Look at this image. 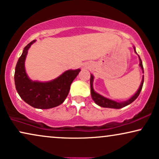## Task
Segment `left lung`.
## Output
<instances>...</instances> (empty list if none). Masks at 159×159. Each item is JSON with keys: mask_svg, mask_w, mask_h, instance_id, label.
Wrapping results in <instances>:
<instances>
[{"mask_svg": "<svg viewBox=\"0 0 159 159\" xmlns=\"http://www.w3.org/2000/svg\"><path fill=\"white\" fill-rule=\"evenodd\" d=\"M134 48L135 52L136 53V48H135V47H134ZM139 61H140L139 66H141V68H142L143 73H144V68H143L142 62V60H141L139 56ZM93 75H92V74H91V80H90V83H91V97H92V99H93V100L98 105H99V106H101L102 107H109V108L119 109V108H121V107H124L125 106H127V105H130V103H132L133 102H134L135 99H136V98L139 97V95L141 91H142L143 83H144V76H143V78H142V83H141L139 89V90L137 91L136 93H135V94L133 96V97H131L130 99H129L128 100H127L125 102H117L111 100V99H107V98L102 97V96L99 94V93H96V92L94 91V90H93Z\"/></svg>", "mask_w": 159, "mask_h": 159, "instance_id": "left-lung-1", "label": "left lung"}]
</instances>
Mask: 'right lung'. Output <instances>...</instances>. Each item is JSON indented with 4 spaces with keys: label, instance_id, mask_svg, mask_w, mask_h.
Wrapping results in <instances>:
<instances>
[{
    "label": "right lung",
    "instance_id": "1",
    "mask_svg": "<svg viewBox=\"0 0 159 159\" xmlns=\"http://www.w3.org/2000/svg\"><path fill=\"white\" fill-rule=\"evenodd\" d=\"M25 47L17 62L15 72L16 90L23 101L35 108L48 109L62 104L69 93L72 82L79 74L80 69L68 70L55 80L47 83L32 81L25 70V59L31 45Z\"/></svg>",
    "mask_w": 159,
    "mask_h": 159
}]
</instances>
